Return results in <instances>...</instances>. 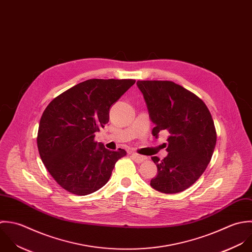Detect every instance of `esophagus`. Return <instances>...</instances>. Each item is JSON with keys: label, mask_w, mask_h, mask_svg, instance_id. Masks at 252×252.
Masks as SVG:
<instances>
[{"label": "esophagus", "mask_w": 252, "mask_h": 252, "mask_svg": "<svg viewBox=\"0 0 252 252\" xmlns=\"http://www.w3.org/2000/svg\"><path fill=\"white\" fill-rule=\"evenodd\" d=\"M131 156H132L133 159L135 160V162H137V163H142V162H144V161L147 159L146 157L140 156V155H138V154H136V153H133Z\"/></svg>", "instance_id": "34e87169"}]
</instances>
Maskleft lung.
Instances as JSON below:
<instances>
[{
    "label": "left lung",
    "mask_w": 252,
    "mask_h": 252,
    "mask_svg": "<svg viewBox=\"0 0 252 252\" xmlns=\"http://www.w3.org/2000/svg\"><path fill=\"white\" fill-rule=\"evenodd\" d=\"M150 118L152 134L167 131V157H153L158 175L151 186L164 193L181 192L202 175L211 160L216 130L210 111L193 93L172 81H138Z\"/></svg>",
    "instance_id": "1"
}]
</instances>
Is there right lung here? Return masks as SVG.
Masks as SVG:
<instances>
[{
    "label": "right lung",
    "mask_w": 252,
    "mask_h": 252,
    "mask_svg": "<svg viewBox=\"0 0 252 252\" xmlns=\"http://www.w3.org/2000/svg\"><path fill=\"white\" fill-rule=\"evenodd\" d=\"M133 79H90L55 97L40 120L37 146L56 182L67 191L87 195L102 188L118 159L126 156L94 142L109 120L110 106L133 85Z\"/></svg>",
    "instance_id": "add662e5"
}]
</instances>
